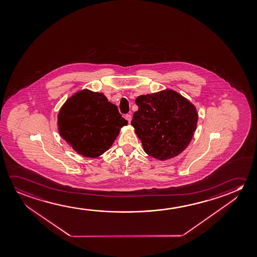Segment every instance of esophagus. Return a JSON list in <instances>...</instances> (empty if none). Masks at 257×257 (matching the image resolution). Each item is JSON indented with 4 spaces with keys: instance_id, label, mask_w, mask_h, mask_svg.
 Masks as SVG:
<instances>
[{
    "instance_id": "obj_1",
    "label": "esophagus",
    "mask_w": 257,
    "mask_h": 257,
    "mask_svg": "<svg viewBox=\"0 0 257 257\" xmlns=\"http://www.w3.org/2000/svg\"><path fill=\"white\" fill-rule=\"evenodd\" d=\"M125 119L128 121V122H131V120H132V115H131V114H125Z\"/></svg>"
}]
</instances>
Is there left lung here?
<instances>
[{"instance_id": "obj_1", "label": "left lung", "mask_w": 257, "mask_h": 257, "mask_svg": "<svg viewBox=\"0 0 257 257\" xmlns=\"http://www.w3.org/2000/svg\"><path fill=\"white\" fill-rule=\"evenodd\" d=\"M132 125L150 157L166 160L190 144L198 122L196 107L172 90L139 96Z\"/></svg>"}]
</instances>
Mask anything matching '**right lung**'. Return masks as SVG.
I'll return each mask as SVG.
<instances>
[{
    "mask_svg": "<svg viewBox=\"0 0 257 257\" xmlns=\"http://www.w3.org/2000/svg\"><path fill=\"white\" fill-rule=\"evenodd\" d=\"M126 124L117 107L105 95L88 90L70 97L58 114L59 135L86 158H96L107 151L120 128Z\"/></svg>",
    "mask_w": 257,
    "mask_h": 257,
    "instance_id": "1",
    "label": "right lung"
}]
</instances>
